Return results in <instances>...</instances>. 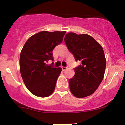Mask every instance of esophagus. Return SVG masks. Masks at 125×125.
Masks as SVG:
<instances>
[{
    "mask_svg": "<svg viewBox=\"0 0 125 125\" xmlns=\"http://www.w3.org/2000/svg\"><path fill=\"white\" fill-rule=\"evenodd\" d=\"M67 68H68V67H67V66H62V69H63V70H64V71L66 70V69H67Z\"/></svg>",
    "mask_w": 125,
    "mask_h": 125,
    "instance_id": "esophagus-1",
    "label": "esophagus"
}]
</instances>
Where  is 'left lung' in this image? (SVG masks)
<instances>
[{
	"instance_id": "left-lung-1",
	"label": "left lung",
	"mask_w": 125,
	"mask_h": 125,
	"mask_svg": "<svg viewBox=\"0 0 125 125\" xmlns=\"http://www.w3.org/2000/svg\"><path fill=\"white\" fill-rule=\"evenodd\" d=\"M65 41L76 61L81 62L74 68L75 75L69 80L71 92L78 98L88 96L98 89L104 76L106 59L103 48L86 34L69 33Z\"/></svg>"
}]
</instances>
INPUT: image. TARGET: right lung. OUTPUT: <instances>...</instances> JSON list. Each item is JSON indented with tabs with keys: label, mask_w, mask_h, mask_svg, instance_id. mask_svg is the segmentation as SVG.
<instances>
[{
	"label": "right lung",
	"mask_w": 125,
	"mask_h": 125,
	"mask_svg": "<svg viewBox=\"0 0 125 125\" xmlns=\"http://www.w3.org/2000/svg\"><path fill=\"white\" fill-rule=\"evenodd\" d=\"M66 31H42L27 39L20 56V71L28 90L36 96H49L56 87L61 68H55L52 50L61 44Z\"/></svg>",
	"instance_id": "add662e5"
}]
</instances>
